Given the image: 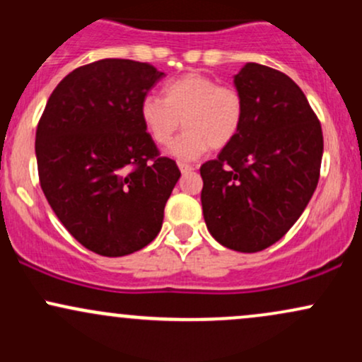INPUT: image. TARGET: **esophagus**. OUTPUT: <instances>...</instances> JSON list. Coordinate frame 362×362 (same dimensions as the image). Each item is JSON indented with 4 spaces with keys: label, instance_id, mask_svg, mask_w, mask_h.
I'll return each mask as SVG.
<instances>
[{
    "label": "esophagus",
    "instance_id": "obj_1",
    "mask_svg": "<svg viewBox=\"0 0 362 362\" xmlns=\"http://www.w3.org/2000/svg\"><path fill=\"white\" fill-rule=\"evenodd\" d=\"M178 168H180L182 173H190V172H194V170H195L192 165H187V163H178Z\"/></svg>",
    "mask_w": 362,
    "mask_h": 362
}]
</instances>
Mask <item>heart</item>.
Segmentation results:
<instances>
[{"label": "heart", "instance_id": "1", "mask_svg": "<svg viewBox=\"0 0 362 362\" xmlns=\"http://www.w3.org/2000/svg\"><path fill=\"white\" fill-rule=\"evenodd\" d=\"M245 103L238 90L218 85L201 73H187L161 88V98L146 97L139 117L158 146H168L180 127L187 131L173 144L172 155L194 160L209 148L221 149L240 132Z\"/></svg>", "mask_w": 362, "mask_h": 362}]
</instances>
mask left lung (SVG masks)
<instances>
[{"mask_svg": "<svg viewBox=\"0 0 362 362\" xmlns=\"http://www.w3.org/2000/svg\"><path fill=\"white\" fill-rule=\"evenodd\" d=\"M245 112L236 138L201 167L204 221L216 242L253 253L298 221L317 189L320 120L288 74L247 62L235 74Z\"/></svg>", "mask_w": 362, "mask_h": 362, "instance_id": "8db88e82", "label": "left lung"}]
</instances>
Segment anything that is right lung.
Returning a JSON list of instances; mask_svg holds the SVG:
<instances>
[{
    "label": "right lung",
    "mask_w": 362,
    "mask_h": 362,
    "mask_svg": "<svg viewBox=\"0 0 362 362\" xmlns=\"http://www.w3.org/2000/svg\"><path fill=\"white\" fill-rule=\"evenodd\" d=\"M163 76L131 59L81 66L54 88L37 126L45 199L66 230L98 255H129L151 243L180 178L139 117L141 102Z\"/></svg>",
    "instance_id": "1"
}]
</instances>
